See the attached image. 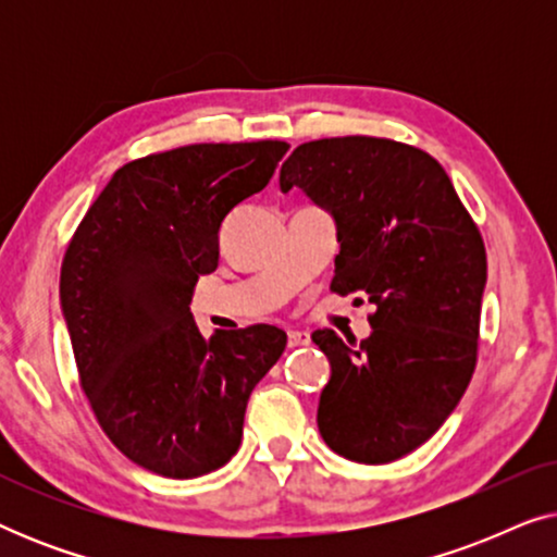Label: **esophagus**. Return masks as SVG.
<instances>
[{"label": "esophagus", "instance_id": "esophagus-1", "mask_svg": "<svg viewBox=\"0 0 557 557\" xmlns=\"http://www.w3.org/2000/svg\"><path fill=\"white\" fill-rule=\"evenodd\" d=\"M286 337H288V347H304V345H309V334H307V332L288 330Z\"/></svg>", "mask_w": 557, "mask_h": 557}]
</instances>
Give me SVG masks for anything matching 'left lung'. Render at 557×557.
I'll return each instance as SVG.
<instances>
[{
	"label": "left lung",
	"instance_id": "obj_1",
	"mask_svg": "<svg viewBox=\"0 0 557 557\" xmlns=\"http://www.w3.org/2000/svg\"><path fill=\"white\" fill-rule=\"evenodd\" d=\"M278 185L299 187L334 218L332 292L375 304L372 334L360 345L332 330L311 334L332 368L319 395V433L349 461L400 459L444 425L474 375L482 235L444 166L400 141H307L281 166Z\"/></svg>",
	"mask_w": 557,
	"mask_h": 557
}]
</instances>
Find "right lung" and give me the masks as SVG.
Returning a JSON list of instances; mask_svg holds the SVG:
<instances>
[{"instance_id": "1", "label": "right lung", "mask_w": 557, "mask_h": 557, "mask_svg": "<svg viewBox=\"0 0 557 557\" xmlns=\"http://www.w3.org/2000/svg\"><path fill=\"white\" fill-rule=\"evenodd\" d=\"M286 141L189 144L113 172L60 269V307L94 413L121 454L170 479L225 467L253 387L286 347L271 324L202 337L189 301L220 225L269 185Z\"/></svg>"}]
</instances>
